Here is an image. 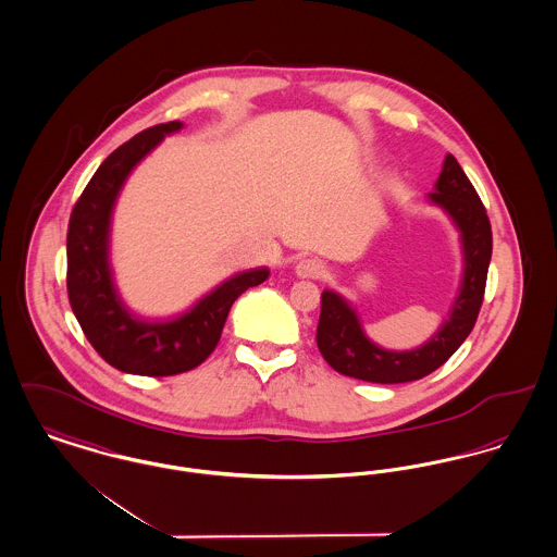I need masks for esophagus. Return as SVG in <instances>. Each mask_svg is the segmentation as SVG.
Listing matches in <instances>:
<instances>
[{
	"label": "esophagus",
	"mask_w": 557,
	"mask_h": 557,
	"mask_svg": "<svg viewBox=\"0 0 557 557\" xmlns=\"http://www.w3.org/2000/svg\"><path fill=\"white\" fill-rule=\"evenodd\" d=\"M299 277H307V280H322L329 273L326 262H322L320 258H300L295 267Z\"/></svg>",
	"instance_id": "obj_1"
}]
</instances>
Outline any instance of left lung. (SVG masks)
<instances>
[{
	"label": "left lung",
	"instance_id": "8db88e82",
	"mask_svg": "<svg viewBox=\"0 0 557 557\" xmlns=\"http://www.w3.org/2000/svg\"><path fill=\"white\" fill-rule=\"evenodd\" d=\"M429 197L432 203L451 215L462 231L467 269L451 315L426 345L413 351H387L364 337L354 309L339 295L324 290L315 342L322 358L345 377L373 384L422 380L445 364L471 335L485 295L492 258L490 218L454 154H447L443 172L436 180V190Z\"/></svg>",
	"mask_w": 557,
	"mask_h": 557
}]
</instances>
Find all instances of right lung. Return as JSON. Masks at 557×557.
<instances>
[{
  "label": "right lung",
  "mask_w": 557,
  "mask_h": 557,
  "mask_svg": "<svg viewBox=\"0 0 557 557\" xmlns=\"http://www.w3.org/2000/svg\"><path fill=\"white\" fill-rule=\"evenodd\" d=\"M180 127V121L154 125L119 146L86 184L67 226V297L86 339L114 369L146 377L199 367L220 342L231 305L269 277L267 269L239 273L165 324L131 318L116 297L108 267V228L116 195L128 172Z\"/></svg>",
  "instance_id": "right-lung-1"
}]
</instances>
